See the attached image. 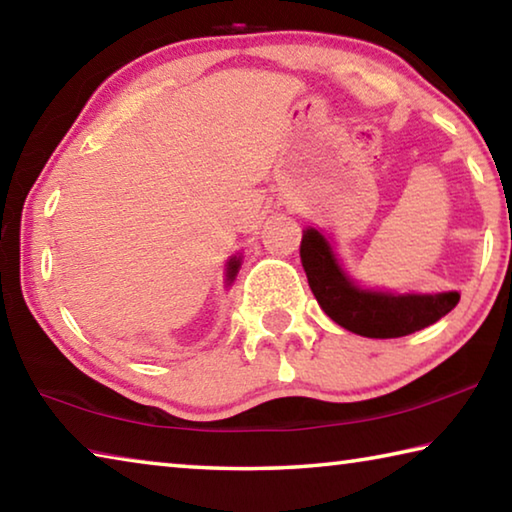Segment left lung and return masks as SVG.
<instances>
[{
	"label": "left lung",
	"mask_w": 512,
	"mask_h": 512,
	"mask_svg": "<svg viewBox=\"0 0 512 512\" xmlns=\"http://www.w3.org/2000/svg\"><path fill=\"white\" fill-rule=\"evenodd\" d=\"M300 259L309 287L325 314L334 323L368 339H397L418 332L449 314L461 300L456 291L438 296H393L354 287L325 237L314 228L302 237Z\"/></svg>",
	"instance_id": "8db88e82"
}]
</instances>
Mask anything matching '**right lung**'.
<instances>
[{"instance_id": "obj_1", "label": "right lung", "mask_w": 512, "mask_h": 512, "mask_svg": "<svg viewBox=\"0 0 512 512\" xmlns=\"http://www.w3.org/2000/svg\"><path fill=\"white\" fill-rule=\"evenodd\" d=\"M237 268H239V259H237V257L230 259V264H228V280H235Z\"/></svg>"}]
</instances>
